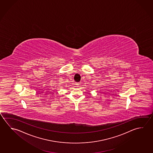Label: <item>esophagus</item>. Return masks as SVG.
I'll return each instance as SVG.
<instances>
[{
	"label": "esophagus",
	"instance_id": "1",
	"mask_svg": "<svg viewBox=\"0 0 153 153\" xmlns=\"http://www.w3.org/2000/svg\"><path fill=\"white\" fill-rule=\"evenodd\" d=\"M79 85H80V83H76V85L77 87H78Z\"/></svg>",
	"mask_w": 153,
	"mask_h": 153
}]
</instances>
